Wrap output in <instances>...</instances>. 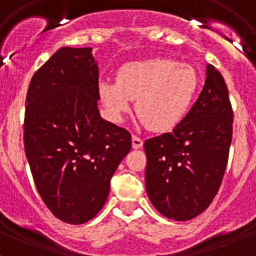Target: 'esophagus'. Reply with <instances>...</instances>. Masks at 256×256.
<instances>
[{"label": "esophagus", "instance_id": "34e87169", "mask_svg": "<svg viewBox=\"0 0 256 256\" xmlns=\"http://www.w3.org/2000/svg\"><path fill=\"white\" fill-rule=\"evenodd\" d=\"M132 148H142V144H144V140H140V136H132Z\"/></svg>", "mask_w": 256, "mask_h": 256}]
</instances>
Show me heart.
I'll use <instances>...</instances> for the list:
<instances>
[{"label": "heart", "instance_id": "obj_1", "mask_svg": "<svg viewBox=\"0 0 256 256\" xmlns=\"http://www.w3.org/2000/svg\"><path fill=\"white\" fill-rule=\"evenodd\" d=\"M196 70L170 58L128 62L116 82L100 84V94L112 120H120L136 100V114L154 132L172 130L187 116L198 94Z\"/></svg>", "mask_w": 256, "mask_h": 256}]
</instances>
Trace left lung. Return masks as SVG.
Here are the masks:
<instances>
[{
	"label": "left lung",
	"instance_id": "1",
	"mask_svg": "<svg viewBox=\"0 0 256 256\" xmlns=\"http://www.w3.org/2000/svg\"><path fill=\"white\" fill-rule=\"evenodd\" d=\"M232 108L222 74L207 65L206 81L187 116L144 144L146 191L152 206L174 220H190L210 206L226 170Z\"/></svg>",
	"mask_w": 256,
	"mask_h": 256
}]
</instances>
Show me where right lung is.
Listing matches in <instances>:
<instances>
[{
  "label": "right lung",
  "mask_w": 256,
  "mask_h": 256,
  "mask_svg": "<svg viewBox=\"0 0 256 256\" xmlns=\"http://www.w3.org/2000/svg\"><path fill=\"white\" fill-rule=\"evenodd\" d=\"M92 48H61L34 73L24 144L34 183L52 214L82 224L104 207L110 179L132 148L128 130L100 118Z\"/></svg>",
  "instance_id": "obj_1"
}]
</instances>
